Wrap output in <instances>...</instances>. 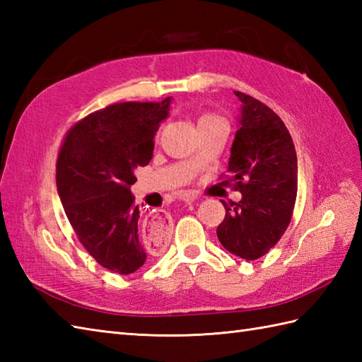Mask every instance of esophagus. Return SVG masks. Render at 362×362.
I'll use <instances>...</instances> for the list:
<instances>
[{
	"label": "esophagus",
	"instance_id": "esophagus-1",
	"mask_svg": "<svg viewBox=\"0 0 362 362\" xmlns=\"http://www.w3.org/2000/svg\"><path fill=\"white\" fill-rule=\"evenodd\" d=\"M194 202H196V197H187V199H185V204H187V205H191V204H194ZM156 218H158L161 222L166 221V216H160V214H157Z\"/></svg>",
	"mask_w": 362,
	"mask_h": 362
}]
</instances>
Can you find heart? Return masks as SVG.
Here are the masks:
<instances>
[{
    "instance_id": "heart-1",
    "label": "heart",
    "mask_w": 362,
    "mask_h": 362,
    "mask_svg": "<svg viewBox=\"0 0 362 362\" xmlns=\"http://www.w3.org/2000/svg\"><path fill=\"white\" fill-rule=\"evenodd\" d=\"M216 119H221V118H218L216 115L204 113V115H201V117H199V119H197V126H199V124H204V122H210V121H216Z\"/></svg>"
}]
</instances>
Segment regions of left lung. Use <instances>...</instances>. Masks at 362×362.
Returning <instances> with one entry per match:
<instances>
[{"instance_id": "obj_1", "label": "left lung", "mask_w": 362, "mask_h": 362, "mask_svg": "<svg viewBox=\"0 0 362 362\" xmlns=\"http://www.w3.org/2000/svg\"><path fill=\"white\" fill-rule=\"evenodd\" d=\"M236 134L227 173L243 194L227 205L216 230L218 240L233 255L257 259L279 243L288 228L297 197V153L279 115L241 91Z\"/></svg>"}]
</instances>
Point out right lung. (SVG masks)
I'll use <instances>...</instances> for the list:
<instances>
[{
	"label": "right lung",
	"instance_id": "add662e5",
	"mask_svg": "<svg viewBox=\"0 0 362 362\" xmlns=\"http://www.w3.org/2000/svg\"><path fill=\"white\" fill-rule=\"evenodd\" d=\"M161 103H121L88 115L68 132L57 158L60 202L83 247L121 275L140 269L148 249L130 185L152 158L153 136L169 117Z\"/></svg>",
	"mask_w": 362,
	"mask_h": 362
}]
</instances>
